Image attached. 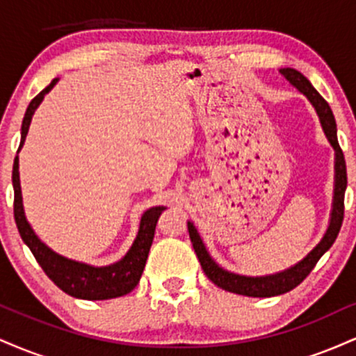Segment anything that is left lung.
Instances as JSON below:
<instances>
[{"mask_svg": "<svg viewBox=\"0 0 356 356\" xmlns=\"http://www.w3.org/2000/svg\"><path fill=\"white\" fill-rule=\"evenodd\" d=\"M281 75L284 76L293 87H296L301 93L312 102V105L316 110L318 117H320L321 127L325 130V136L330 140V144L334 149V194H333V207H332V218H330V226L326 229L325 236L313 251H309L306 257L296 263L295 266L284 269V271L276 273V275L268 276H241L236 273H229L222 269L212 259L209 252H207L206 246H204L201 236H199L197 229L194 224L187 222V229H189V238L192 246H194L195 254L199 257V263L214 284L219 288L226 289V291L236 293V295L243 296H252V298H271L277 295H284V293L295 289L298 284L303 283L306 276L312 273V269L316 266L320 257L333 246L334 239H337L338 232H340L343 214H345V189H346V164L345 157L340 149L337 138V122H334L333 112L330 108L328 102H326L320 93L314 90V87L309 83V80L305 75L295 68H281Z\"/></svg>", "mask_w": 356, "mask_h": 356, "instance_id": "1", "label": "left lung"}]
</instances>
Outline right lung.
I'll return each instance as SVG.
<instances>
[{"instance_id":"right-lung-1","label":"right lung","mask_w":356,"mask_h":356,"mask_svg":"<svg viewBox=\"0 0 356 356\" xmlns=\"http://www.w3.org/2000/svg\"><path fill=\"white\" fill-rule=\"evenodd\" d=\"M58 79H55L43 88L38 95L28 105L26 113H24L23 125H22V142H19V149L24 144L28 129H30L31 117H33L35 110L42 104L43 97L47 95L50 90L55 87ZM18 149V150H19ZM18 155L15 157L13 164V189H15V220L18 226L19 236H22L23 243L30 248L33 252L35 259L47 273V276L55 283L61 291L73 298H80V300H112V298L124 296L127 293L132 291L134 288L140 281L142 273H144L147 256H149L150 246L154 241L155 226L161 218L162 211L165 209L164 206L152 207V209L145 211L140 219V226H138L137 238L134 241L132 248L129 252L122 257L117 263L110 264V266L95 268L90 264L79 263V261L68 259L56 254L51 251L47 244L38 239L35 231L28 224L26 216L23 209V197H22V186H19V172H18Z\"/></svg>"}]
</instances>
